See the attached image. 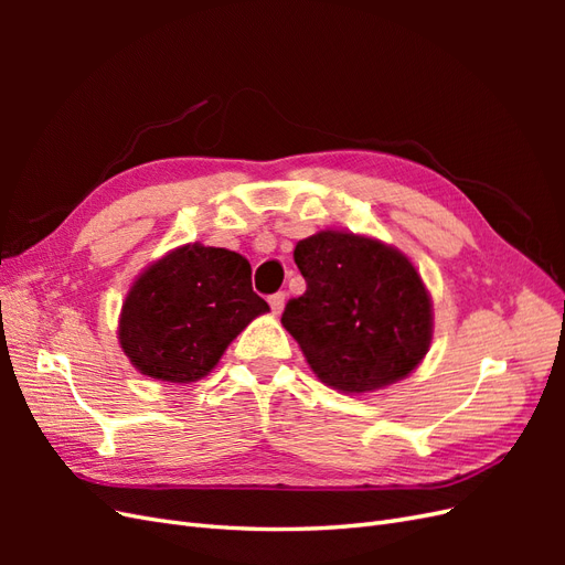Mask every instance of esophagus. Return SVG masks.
<instances>
[{"label":"esophagus","instance_id":"1","mask_svg":"<svg viewBox=\"0 0 565 565\" xmlns=\"http://www.w3.org/2000/svg\"><path fill=\"white\" fill-rule=\"evenodd\" d=\"M285 299H287V295H285V292H276V295H270V297H268V303H270L273 313H280V311H282Z\"/></svg>","mask_w":565,"mask_h":565}]
</instances>
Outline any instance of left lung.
<instances>
[{
	"label": "left lung",
	"instance_id": "obj_1",
	"mask_svg": "<svg viewBox=\"0 0 565 565\" xmlns=\"http://www.w3.org/2000/svg\"><path fill=\"white\" fill-rule=\"evenodd\" d=\"M306 292L282 311L320 382L363 393L403 380L431 344V299L415 266L372 237L320 231L295 249Z\"/></svg>",
	"mask_w": 565,
	"mask_h": 565
}]
</instances>
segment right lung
<instances>
[{"instance_id": "add662e5", "label": "right lung", "mask_w": 565, "mask_h": 565, "mask_svg": "<svg viewBox=\"0 0 565 565\" xmlns=\"http://www.w3.org/2000/svg\"><path fill=\"white\" fill-rule=\"evenodd\" d=\"M266 311L245 256L185 245L134 282L119 318V344L148 377L188 384L212 372L231 341Z\"/></svg>"}]
</instances>
